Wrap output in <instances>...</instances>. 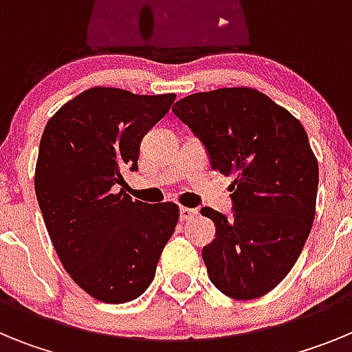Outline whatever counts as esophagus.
I'll return each instance as SVG.
<instances>
[{"instance_id":"1","label":"esophagus","mask_w":352,"mask_h":352,"mask_svg":"<svg viewBox=\"0 0 352 352\" xmlns=\"http://www.w3.org/2000/svg\"><path fill=\"white\" fill-rule=\"evenodd\" d=\"M194 217H197V210H194V208H182L179 210V219L185 222V220H192Z\"/></svg>"}]
</instances>
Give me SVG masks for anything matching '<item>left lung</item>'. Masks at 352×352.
Wrapping results in <instances>:
<instances>
[{
	"instance_id": "8db88e82",
	"label": "left lung",
	"mask_w": 352,
	"mask_h": 352,
	"mask_svg": "<svg viewBox=\"0 0 352 352\" xmlns=\"http://www.w3.org/2000/svg\"><path fill=\"white\" fill-rule=\"evenodd\" d=\"M173 113L234 176L232 217L203 208L214 239L203 248L213 285L234 300L264 296L300 257L316 217L319 166L300 121L252 88L194 93Z\"/></svg>"
}]
</instances>
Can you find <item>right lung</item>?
<instances>
[{
  "label": "right lung",
  "mask_w": 352,
  "mask_h": 352,
  "mask_svg": "<svg viewBox=\"0 0 352 352\" xmlns=\"http://www.w3.org/2000/svg\"><path fill=\"white\" fill-rule=\"evenodd\" d=\"M174 98L91 88L43 130L35 169L43 222L72 280L104 303L141 296L178 223L174 203H141L118 190L123 170H138L142 138Z\"/></svg>",
  "instance_id": "right-lung-1"
}]
</instances>
